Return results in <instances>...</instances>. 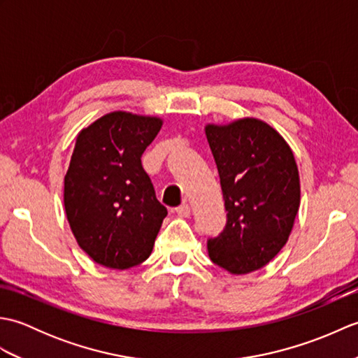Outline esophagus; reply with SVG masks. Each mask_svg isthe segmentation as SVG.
Here are the masks:
<instances>
[{"instance_id":"34e87169","label":"esophagus","mask_w":358,"mask_h":358,"mask_svg":"<svg viewBox=\"0 0 358 358\" xmlns=\"http://www.w3.org/2000/svg\"><path fill=\"white\" fill-rule=\"evenodd\" d=\"M175 210H177V214L180 217H189V215H191V206H189L186 201L181 203L178 208H175Z\"/></svg>"}]
</instances>
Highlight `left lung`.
<instances>
[{
  "mask_svg": "<svg viewBox=\"0 0 358 358\" xmlns=\"http://www.w3.org/2000/svg\"><path fill=\"white\" fill-rule=\"evenodd\" d=\"M222 185L226 226L208 240L210 260L231 273L263 268L286 245L300 208L291 148L264 121L206 126Z\"/></svg>",
  "mask_w": 358,
  "mask_h": 358,
  "instance_id": "8db88e82",
  "label": "left lung"
}]
</instances>
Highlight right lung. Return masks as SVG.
Instances as JSON below:
<instances>
[{"mask_svg": "<svg viewBox=\"0 0 358 358\" xmlns=\"http://www.w3.org/2000/svg\"><path fill=\"white\" fill-rule=\"evenodd\" d=\"M163 121L112 112L80 132L64 177V208L80 248L98 264L129 269L150 255L167 209L141 155Z\"/></svg>", "mask_w": 358, "mask_h": 358, "instance_id": "obj_1", "label": "right lung"}]
</instances>
